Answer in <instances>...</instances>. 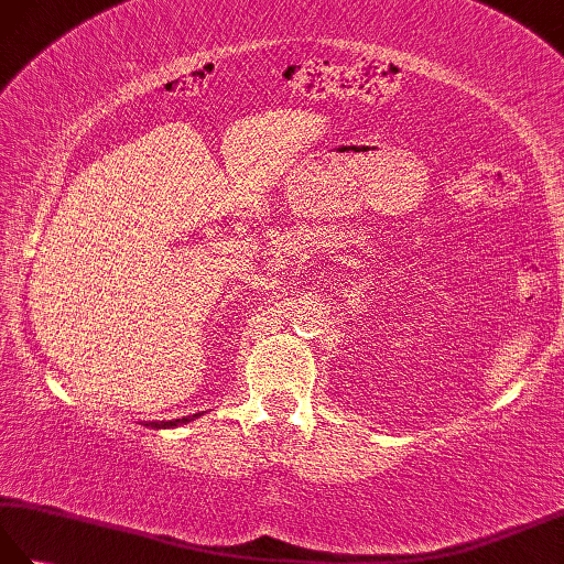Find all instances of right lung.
<instances>
[{
	"label": "right lung",
	"instance_id": "1",
	"mask_svg": "<svg viewBox=\"0 0 564 564\" xmlns=\"http://www.w3.org/2000/svg\"><path fill=\"white\" fill-rule=\"evenodd\" d=\"M198 414H191V416H182V419H172V422H152V424H145V426H154V429H172V426H182L186 422H191V419H198Z\"/></svg>",
	"mask_w": 564,
	"mask_h": 564
}]
</instances>
